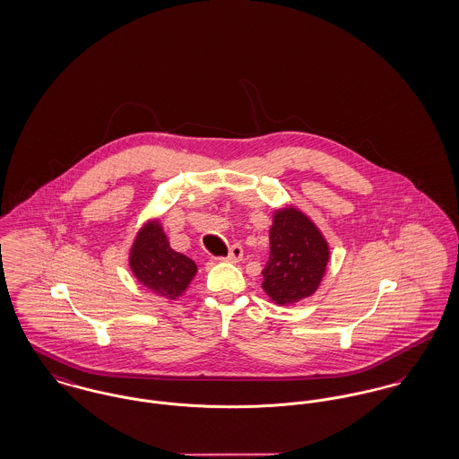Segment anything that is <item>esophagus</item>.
Wrapping results in <instances>:
<instances>
[{
	"label": "esophagus",
	"mask_w": 459,
	"mask_h": 459,
	"mask_svg": "<svg viewBox=\"0 0 459 459\" xmlns=\"http://www.w3.org/2000/svg\"><path fill=\"white\" fill-rule=\"evenodd\" d=\"M241 258H243V247H239V245H234V247H230V249H229V253H227V256H225V262L236 264V262H239Z\"/></svg>",
	"instance_id": "esophagus-1"
}]
</instances>
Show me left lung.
Returning <instances> with one entry per match:
<instances>
[{"mask_svg":"<svg viewBox=\"0 0 459 459\" xmlns=\"http://www.w3.org/2000/svg\"><path fill=\"white\" fill-rule=\"evenodd\" d=\"M271 255L262 288L278 306H293L316 293L330 260V247L316 223L293 204L273 212Z\"/></svg>","mask_w":459,"mask_h":459,"instance_id":"8db88e82","label":"left lung"}]
</instances>
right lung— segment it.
<instances>
[{
	"mask_svg": "<svg viewBox=\"0 0 459 459\" xmlns=\"http://www.w3.org/2000/svg\"><path fill=\"white\" fill-rule=\"evenodd\" d=\"M129 267L134 278L152 293L177 300L197 274L192 258L175 251L159 218L144 221L129 249Z\"/></svg>",
	"mask_w": 459,
	"mask_h": 459,
	"instance_id": "right-lung-1",
	"label": "right lung"
}]
</instances>
